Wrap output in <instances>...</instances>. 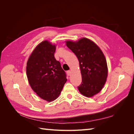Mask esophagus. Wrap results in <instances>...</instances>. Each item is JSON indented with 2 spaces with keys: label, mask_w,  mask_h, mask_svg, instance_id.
<instances>
[{
  "label": "esophagus",
  "mask_w": 134,
  "mask_h": 134,
  "mask_svg": "<svg viewBox=\"0 0 134 134\" xmlns=\"http://www.w3.org/2000/svg\"><path fill=\"white\" fill-rule=\"evenodd\" d=\"M66 73H67V75H70V74H71V71H70V70H68V71H67V72H66Z\"/></svg>",
  "instance_id": "esophagus-1"
}]
</instances>
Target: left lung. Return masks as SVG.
<instances>
[{
  "mask_svg": "<svg viewBox=\"0 0 134 134\" xmlns=\"http://www.w3.org/2000/svg\"><path fill=\"white\" fill-rule=\"evenodd\" d=\"M69 48L78 59L82 82L78 87L83 96L91 97L99 93L106 82L108 68L106 58L100 48L90 39L66 41Z\"/></svg>",
  "mask_w": 134,
  "mask_h": 134,
  "instance_id": "8db88e82",
  "label": "left lung"
}]
</instances>
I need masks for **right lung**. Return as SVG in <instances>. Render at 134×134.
<instances>
[{"label":"right lung","instance_id":"1","mask_svg":"<svg viewBox=\"0 0 134 134\" xmlns=\"http://www.w3.org/2000/svg\"><path fill=\"white\" fill-rule=\"evenodd\" d=\"M56 45L47 40L36 46L27 63L28 82L40 97L48 102L55 100L67 81L65 72L54 57Z\"/></svg>","mask_w":134,"mask_h":134}]
</instances>
